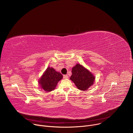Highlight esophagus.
<instances>
[{"label": "esophagus", "mask_w": 133, "mask_h": 133, "mask_svg": "<svg viewBox=\"0 0 133 133\" xmlns=\"http://www.w3.org/2000/svg\"><path fill=\"white\" fill-rule=\"evenodd\" d=\"M63 78H64V79H67V78H68V76L67 75H65L63 76Z\"/></svg>", "instance_id": "34e87169"}]
</instances>
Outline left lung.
Instances as JSON below:
<instances>
[{"label":"left lung","mask_w":133,"mask_h":133,"mask_svg":"<svg viewBox=\"0 0 133 133\" xmlns=\"http://www.w3.org/2000/svg\"><path fill=\"white\" fill-rule=\"evenodd\" d=\"M71 72L70 79L79 90H87L93 85L95 77L82 65L78 64L72 67Z\"/></svg>","instance_id":"obj_1"}]
</instances>
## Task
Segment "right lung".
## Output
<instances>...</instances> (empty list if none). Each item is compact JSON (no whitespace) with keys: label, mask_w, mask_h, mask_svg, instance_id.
Masks as SVG:
<instances>
[{"label":"right lung","mask_w":133,"mask_h":133,"mask_svg":"<svg viewBox=\"0 0 133 133\" xmlns=\"http://www.w3.org/2000/svg\"><path fill=\"white\" fill-rule=\"evenodd\" d=\"M63 75L52 67H48L39 81L41 88L45 91L53 90L58 82L63 78Z\"/></svg>","instance_id":"obj_1"}]
</instances>
